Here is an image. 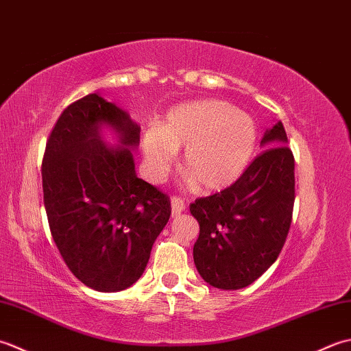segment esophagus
<instances>
[{
    "label": "esophagus",
    "mask_w": 351,
    "mask_h": 351,
    "mask_svg": "<svg viewBox=\"0 0 351 351\" xmlns=\"http://www.w3.org/2000/svg\"><path fill=\"white\" fill-rule=\"evenodd\" d=\"M184 199L180 197H171V213L173 217H178L184 210Z\"/></svg>",
    "instance_id": "34e87169"
}]
</instances>
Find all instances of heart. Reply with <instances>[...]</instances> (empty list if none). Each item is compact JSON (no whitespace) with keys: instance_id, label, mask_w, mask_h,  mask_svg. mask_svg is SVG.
I'll list each match as a JSON object with an SVG mask.
<instances>
[{"instance_id":"obj_1","label":"heart","mask_w":351,"mask_h":351,"mask_svg":"<svg viewBox=\"0 0 351 351\" xmlns=\"http://www.w3.org/2000/svg\"><path fill=\"white\" fill-rule=\"evenodd\" d=\"M257 147L254 119L221 99H203L171 110L159 128L142 136L153 180H162L184 149L182 167L203 191H223L245 173Z\"/></svg>"}]
</instances>
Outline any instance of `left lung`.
<instances>
[{
	"instance_id": "8db88e82",
	"label": "left lung",
	"mask_w": 351,
	"mask_h": 351,
	"mask_svg": "<svg viewBox=\"0 0 351 351\" xmlns=\"http://www.w3.org/2000/svg\"><path fill=\"white\" fill-rule=\"evenodd\" d=\"M261 145L263 152L238 182L189 206L199 224L195 267L218 289L252 285L276 262L289 232L295 163L280 121L268 128Z\"/></svg>"
}]
</instances>
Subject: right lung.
Returning <instances> with one entry per match:
<instances>
[{"instance_id": "add662e5", "label": "right lung", "mask_w": 351, "mask_h": 351, "mask_svg": "<svg viewBox=\"0 0 351 351\" xmlns=\"http://www.w3.org/2000/svg\"><path fill=\"white\" fill-rule=\"evenodd\" d=\"M104 126L115 147L102 141ZM139 133L125 110L89 94L63 110L42 160L53 239L71 273L99 292L139 280L171 217L168 195L136 176Z\"/></svg>"}]
</instances>
